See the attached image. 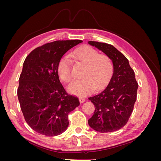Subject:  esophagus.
Instances as JSON below:
<instances>
[{"label": "esophagus", "mask_w": 161, "mask_h": 161, "mask_svg": "<svg viewBox=\"0 0 161 161\" xmlns=\"http://www.w3.org/2000/svg\"><path fill=\"white\" fill-rule=\"evenodd\" d=\"M79 99L80 103H83V102L85 101V99L83 98V97H79Z\"/></svg>", "instance_id": "esophagus-1"}]
</instances>
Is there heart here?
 I'll return each instance as SVG.
<instances>
[{
  "label": "heart",
  "mask_w": 161,
  "mask_h": 161,
  "mask_svg": "<svg viewBox=\"0 0 161 161\" xmlns=\"http://www.w3.org/2000/svg\"><path fill=\"white\" fill-rule=\"evenodd\" d=\"M72 56L77 61L85 64L82 76L84 78L72 81L68 90L71 93L84 96L95 88L100 89L108 82L114 72V64L111 58L105 54H99L92 47L85 46L77 49ZM58 73L60 79L69 82L73 78L71 61L62 58L58 66Z\"/></svg>",
  "instance_id": "heart-1"
}]
</instances>
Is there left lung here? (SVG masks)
Wrapping results in <instances>:
<instances>
[{
  "mask_svg": "<svg viewBox=\"0 0 161 161\" xmlns=\"http://www.w3.org/2000/svg\"><path fill=\"white\" fill-rule=\"evenodd\" d=\"M88 43L108 56L114 64V73L109 83L89 98L95 109L88 123L99 132L115 131L127 124L132 113L138 84L128 60L114 46L92 41Z\"/></svg>",
  "mask_w": 161,
  "mask_h": 161,
  "instance_id": "8db88e82",
  "label": "left lung"
}]
</instances>
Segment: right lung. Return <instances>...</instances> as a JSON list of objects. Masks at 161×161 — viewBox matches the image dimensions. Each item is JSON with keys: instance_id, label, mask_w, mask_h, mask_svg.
I'll use <instances>...</instances> for the list:
<instances>
[{"instance_id": "right-lung-1", "label": "right lung", "mask_w": 161, "mask_h": 161, "mask_svg": "<svg viewBox=\"0 0 161 161\" xmlns=\"http://www.w3.org/2000/svg\"><path fill=\"white\" fill-rule=\"evenodd\" d=\"M82 40H58L33 50L23 62L17 96L25 120L37 132L47 136L62 134L69 124L68 115L80 105L66 92L59 80L62 57Z\"/></svg>"}]
</instances>
